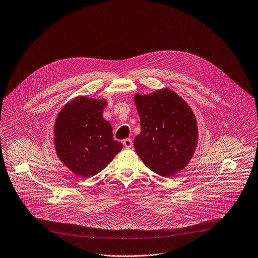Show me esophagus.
Listing matches in <instances>:
<instances>
[{"label": "esophagus", "mask_w": 258, "mask_h": 258, "mask_svg": "<svg viewBox=\"0 0 258 258\" xmlns=\"http://www.w3.org/2000/svg\"><path fill=\"white\" fill-rule=\"evenodd\" d=\"M122 144H123V147H124L125 149H127V150H130V149L133 148V141H132L131 139H125V140H123Z\"/></svg>", "instance_id": "esophagus-1"}]
</instances>
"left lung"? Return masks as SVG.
I'll use <instances>...</instances> for the list:
<instances>
[{
    "mask_svg": "<svg viewBox=\"0 0 258 258\" xmlns=\"http://www.w3.org/2000/svg\"><path fill=\"white\" fill-rule=\"evenodd\" d=\"M135 103L141 117V134L135 149L144 163L161 176L183 169L198 145L195 114L178 95L168 89L148 96L138 94Z\"/></svg>",
    "mask_w": 258,
    "mask_h": 258,
    "instance_id": "obj_1",
    "label": "left lung"
}]
</instances>
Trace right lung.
<instances>
[{"label": "right lung", "instance_id": "add662e5", "mask_svg": "<svg viewBox=\"0 0 258 258\" xmlns=\"http://www.w3.org/2000/svg\"><path fill=\"white\" fill-rule=\"evenodd\" d=\"M105 105V101L79 97L62 107L54 123L56 155L82 177L102 171L122 149L113 140L110 123L103 118Z\"/></svg>", "mask_w": 258, "mask_h": 258}]
</instances>
